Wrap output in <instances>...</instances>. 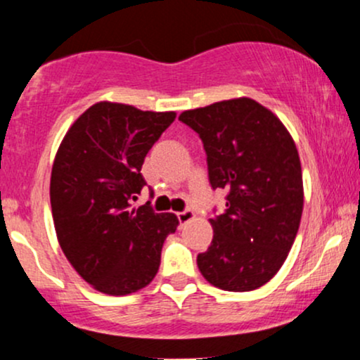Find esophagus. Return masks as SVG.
I'll list each match as a JSON object with an SVG mask.
<instances>
[{
	"label": "esophagus",
	"instance_id": "34e87169",
	"mask_svg": "<svg viewBox=\"0 0 360 360\" xmlns=\"http://www.w3.org/2000/svg\"><path fill=\"white\" fill-rule=\"evenodd\" d=\"M193 218H194V213L191 212V210H184V212L177 213V220H179L181 225H184V223L191 221Z\"/></svg>",
	"mask_w": 360,
	"mask_h": 360
}]
</instances>
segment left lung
Here are the masks:
<instances>
[{
	"label": "left lung",
	"instance_id": "1",
	"mask_svg": "<svg viewBox=\"0 0 360 360\" xmlns=\"http://www.w3.org/2000/svg\"><path fill=\"white\" fill-rule=\"evenodd\" d=\"M179 120L203 142L212 188L229 191L226 210L210 220L214 235L198 269L225 291L264 286L286 260L303 213L295 140L250 98L188 110Z\"/></svg>",
	"mask_w": 360,
	"mask_h": 360
}]
</instances>
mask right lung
Listing matches in <instances>:
<instances>
[{"mask_svg":"<svg viewBox=\"0 0 360 360\" xmlns=\"http://www.w3.org/2000/svg\"><path fill=\"white\" fill-rule=\"evenodd\" d=\"M174 111H142L101 101L62 140L51 176V205L60 249L86 283L111 296L146 288L179 220L150 201L131 208L146 186L142 164ZM154 193H150V196Z\"/></svg>","mask_w":360,"mask_h":360,"instance_id":"add662e5","label":"right lung"}]
</instances>
